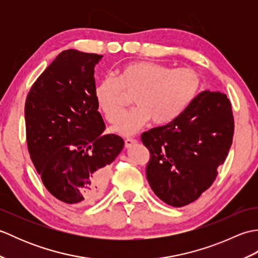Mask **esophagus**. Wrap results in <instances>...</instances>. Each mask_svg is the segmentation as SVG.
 <instances>
[{
  "label": "esophagus",
  "instance_id": "1",
  "mask_svg": "<svg viewBox=\"0 0 258 258\" xmlns=\"http://www.w3.org/2000/svg\"><path fill=\"white\" fill-rule=\"evenodd\" d=\"M136 143H138V141H136V140L133 139V138H126V139H125V146H126V147H131V146L136 144Z\"/></svg>",
  "mask_w": 258,
  "mask_h": 258
}]
</instances>
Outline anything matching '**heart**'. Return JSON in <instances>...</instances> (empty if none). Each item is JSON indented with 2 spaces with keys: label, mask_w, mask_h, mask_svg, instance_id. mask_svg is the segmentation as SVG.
<instances>
[{
  "label": "heart",
  "mask_w": 258,
  "mask_h": 258,
  "mask_svg": "<svg viewBox=\"0 0 258 258\" xmlns=\"http://www.w3.org/2000/svg\"><path fill=\"white\" fill-rule=\"evenodd\" d=\"M203 78L190 68L173 69L152 61H134L117 70L116 78L107 75L95 85L98 107L109 123L119 118L127 96L137 106L121 118L113 130L124 135L139 131L150 119L155 125L174 122L201 93Z\"/></svg>",
  "instance_id": "b5f03b06"
}]
</instances>
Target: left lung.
Wrapping results in <instances>:
<instances>
[{
    "label": "left lung",
    "instance_id": "left-lung-1",
    "mask_svg": "<svg viewBox=\"0 0 258 258\" xmlns=\"http://www.w3.org/2000/svg\"><path fill=\"white\" fill-rule=\"evenodd\" d=\"M234 135L232 103L204 91L174 122L141 136L150 151L146 177L158 199L174 207L195 202L215 182Z\"/></svg>",
    "mask_w": 258,
    "mask_h": 258
}]
</instances>
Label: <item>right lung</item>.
<instances>
[{
  "mask_svg": "<svg viewBox=\"0 0 258 258\" xmlns=\"http://www.w3.org/2000/svg\"><path fill=\"white\" fill-rule=\"evenodd\" d=\"M103 55L65 50L32 85L25 101L26 143L43 184L65 204L86 206L105 190L109 165L123 150L94 96Z\"/></svg>",
  "mask_w": 258,
  "mask_h": 258,
  "instance_id": "1",
  "label": "right lung"
}]
</instances>
